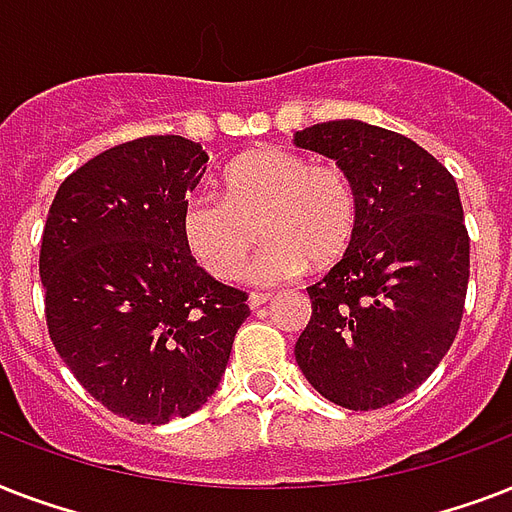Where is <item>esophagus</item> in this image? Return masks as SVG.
<instances>
[{"label": "esophagus", "mask_w": 512, "mask_h": 512, "mask_svg": "<svg viewBox=\"0 0 512 512\" xmlns=\"http://www.w3.org/2000/svg\"><path fill=\"white\" fill-rule=\"evenodd\" d=\"M271 297L273 295H268V292H252V295H249V308H260V305H265V303H271Z\"/></svg>", "instance_id": "obj_1"}]
</instances>
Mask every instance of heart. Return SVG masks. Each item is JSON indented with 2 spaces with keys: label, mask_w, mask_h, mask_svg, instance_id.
Segmentation results:
<instances>
[{
  "label": "heart",
  "mask_w": 512,
  "mask_h": 512,
  "mask_svg": "<svg viewBox=\"0 0 512 512\" xmlns=\"http://www.w3.org/2000/svg\"><path fill=\"white\" fill-rule=\"evenodd\" d=\"M260 233L268 236L249 276L257 284L295 279L308 265L337 263L358 228V193L337 164L268 146L233 159L220 196L191 193L180 209L188 255L215 279H236Z\"/></svg>",
  "instance_id": "heart-1"
}]
</instances>
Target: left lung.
Returning <instances> with one entry per match:
<instances>
[{"label": "left lung", "mask_w": 512, "mask_h": 512, "mask_svg": "<svg viewBox=\"0 0 512 512\" xmlns=\"http://www.w3.org/2000/svg\"><path fill=\"white\" fill-rule=\"evenodd\" d=\"M295 143L335 159L358 193L348 252L308 287L297 366L332 404L382 409L428 380L460 329L470 279L460 191L436 156L374 124H313Z\"/></svg>", "instance_id": "left-lung-1"}]
</instances>
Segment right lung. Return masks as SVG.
Segmentation results:
<instances>
[{"instance_id": "obj_1", "label": "right lung", "mask_w": 512, "mask_h": 512, "mask_svg": "<svg viewBox=\"0 0 512 512\" xmlns=\"http://www.w3.org/2000/svg\"><path fill=\"white\" fill-rule=\"evenodd\" d=\"M207 159L180 135L108 148L60 183L44 223L52 345L95 401L140 425L207 404L249 316L247 292L212 279L180 239Z\"/></svg>"}]
</instances>
